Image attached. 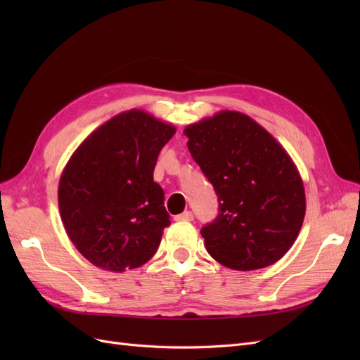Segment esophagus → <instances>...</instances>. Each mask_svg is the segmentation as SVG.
<instances>
[{
  "instance_id": "1",
  "label": "esophagus",
  "mask_w": 360,
  "mask_h": 360,
  "mask_svg": "<svg viewBox=\"0 0 360 360\" xmlns=\"http://www.w3.org/2000/svg\"><path fill=\"white\" fill-rule=\"evenodd\" d=\"M177 219H179V221H193V213L189 212V210H186V212H183L181 214H179Z\"/></svg>"
}]
</instances>
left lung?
I'll return each instance as SVG.
<instances>
[{"instance_id":"obj_1","label":"left lung","mask_w":360,"mask_h":360,"mask_svg":"<svg viewBox=\"0 0 360 360\" xmlns=\"http://www.w3.org/2000/svg\"><path fill=\"white\" fill-rule=\"evenodd\" d=\"M188 148L217 195L219 212L201 228L209 252L234 270L276 263L304 217V191L292 160L252 118L222 111L184 129Z\"/></svg>"}]
</instances>
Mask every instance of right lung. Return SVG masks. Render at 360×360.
Masks as SVG:
<instances>
[{
	"label": "right lung",
	"mask_w": 360,
	"mask_h": 360,
	"mask_svg": "<svg viewBox=\"0 0 360 360\" xmlns=\"http://www.w3.org/2000/svg\"><path fill=\"white\" fill-rule=\"evenodd\" d=\"M176 129L132 110L106 122L63 171L58 205L72 243L94 266L123 271L156 254L169 214L153 180Z\"/></svg>",
	"instance_id": "right-lung-1"
}]
</instances>
